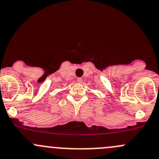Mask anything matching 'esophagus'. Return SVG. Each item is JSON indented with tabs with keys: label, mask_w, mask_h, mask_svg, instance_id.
<instances>
[{
	"label": "esophagus",
	"mask_w": 159,
	"mask_h": 159,
	"mask_svg": "<svg viewBox=\"0 0 159 159\" xmlns=\"http://www.w3.org/2000/svg\"><path fill=\"white\" fill-rule=\"evenodd\" d=\"M77 81H78V83H81V82H82V78H78Z\"/></svg>",
	"instance_id": "1"
}]
</instances>
